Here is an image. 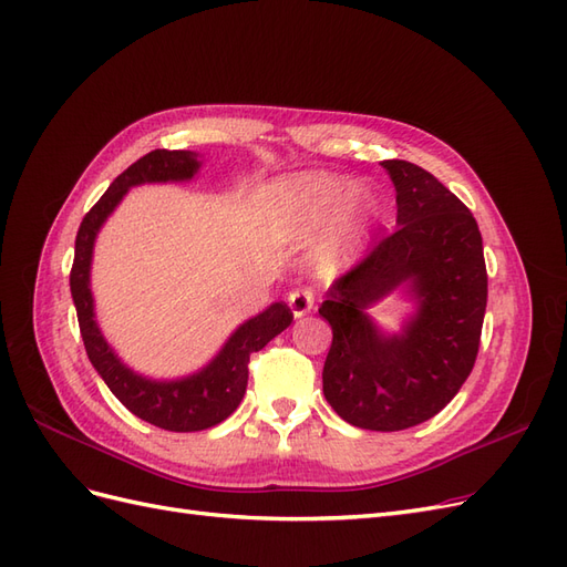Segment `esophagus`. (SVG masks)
Masks as SVG:
<instances>
[{
  "instance_id": "34e87169",
  "label": "esophagus",
  "mask_w": 567,
  "mask_h": 567,
  "mask_svg": "<svg viewBox=\"0 0 567 567\" xmlns=\"http://www.w3.org/2000/svg\"><path fill=\"white\" fill-rule=\"evenodd\" d=\"M288 307L296 319L310 315L315 310V293L310 288H296L293 293L288 296Z\"/></svg>"
}]
</instances>
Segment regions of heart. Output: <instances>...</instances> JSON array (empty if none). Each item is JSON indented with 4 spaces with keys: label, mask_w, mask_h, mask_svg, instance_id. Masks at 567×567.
I'll return each mask as SVG.
<instances>
[{
    "label": "heart",
    "mask_w": 567,
    "mask_h": 567,
    "mask_svg": "<svg viewBox=\"0 0 567 567\" xmlns=\"http://www.w3.org/2000/svg\"><path fill=\"white\" fill-rule=\"evenodd\" d=\"M271 208L281 225L296 234H307L333 213V229L321 250V265H333L342 241L354 231L362 236L379 217V200L367 186H350L333 175H293L274 186Z\"/></svg>",
    "instance_id": "b5f03b06"
}]
</instances>
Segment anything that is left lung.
Instances as JSON below:
<instances>
[{"instance_id":"left-lung-1","label":"left lung","mask_w":567,"mask_h":567,"mask_svg":"<svg viewBox=\"0 0 567 567\" xmlns=\"http://www.w3.org/2000/svg\"><path fill=\"white\" fill-rule=\"evenodd\" d=\"M398 192V229L340 277L319 315L333 342L323 398L364 431H404L447 406L473 371L487 307L483 236L447 186L406 161H383ZM401 292L415 312L398 334L368 315Z\"/></svg>"}]
</instances>
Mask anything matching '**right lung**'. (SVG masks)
Masks as SVG:
<instances>
[{
    "label": "right lung",
    "mask_w": 567,
    "mask_h": 567,
    "mask_svg": "<svg viewBox=\"0 0 567 567\" xmlns=\"http://www.w3.org/2000/svg\"><path fill=\"white\" fill-rule=\"evenodd\" d=\"M200 165L196 151L167 148L151 151L130 165L123 175L115 177L94 208L84 215L75 238V260L71 269V293L84 350H87L92 367L134 416L173 433L205 431V427H213L231 416L246 394L250 354L262 350L271 338H277L293 321V312L284 302H271L267 310L238 326L203 369L169 381L148 379V375L130 369L101 333L90 286L92 255L101 227L132 186L192 182Z\"/></svg>",
    "instance_id": "1"
}]
</instances>
